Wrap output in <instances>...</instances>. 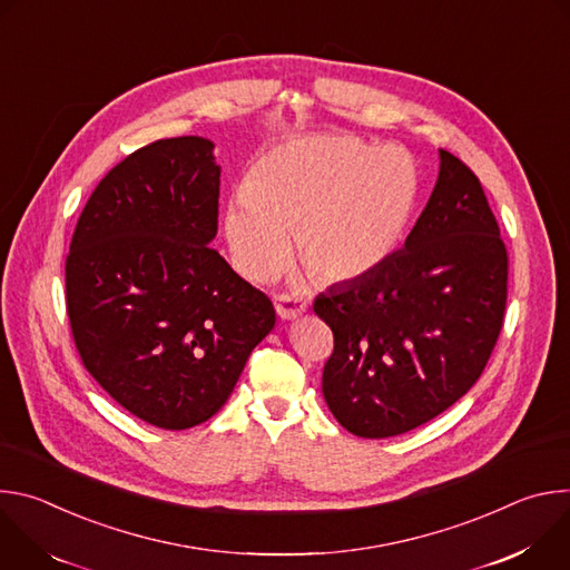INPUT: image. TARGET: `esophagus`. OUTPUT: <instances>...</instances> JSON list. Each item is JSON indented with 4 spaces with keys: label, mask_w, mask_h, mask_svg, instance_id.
<instances>
[{
    "label": "esophagus",
    "mask_w": 570,
    "mask_h": 570,
    "mask_svg": "<svg viewBox=\"0 0 570 570\" xmlns=\"http://www.w3.org/2000/svg\"><path fill=\"white\" fill-rule=\"evenodd\" d=\"M308 304L302 297L295 295H275V311L282 320H297L302 313H306Z\"/></svg>",
    "instance_id": "1"
}]
</instances>
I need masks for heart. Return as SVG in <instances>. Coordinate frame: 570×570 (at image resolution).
Instances as JSON below:
<instances>
[{
  "label": "heart",
  "instance_id": "obj_1",
  "mask_svg": "<svg viewBox=\"0 0 570 570\" xmlns=\"http://www.w3.org/2000/svg\"><path fill=\"white\" fill-rule=\"evenodd\" d=\"M413 159L394 146L374 148L347 135L306 137L253 167L225 212L236 268L264 279L291 255L315 277L347 284L367 277L396 250L417 205Z\"/></svg>",
  "mask_w": 570,
  "mask_h": 570
}]
</instances>
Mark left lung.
I'll return each instance as SVG.
<instances>
[{"label":"left lung","instance_id":"obj_1","mask_svg":"<svg viewBox=\"0 0 570 570\" xmlns=\"http://www.w3.org/2000/svg\"><path fill=\"white\" fill-rule=\"evenodd\" d=\"M505 299L499 223L473 171L440 148L435 189L403 248L313 302L334 332L322 394L338 424L381 440L444 413L490 361Z\"/></svg>","mask_w":570,"mask_h":570}]
</instances>
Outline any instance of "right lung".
<instances>
[{"label":"right lung","mask_w":570,"mask_h":570,"mask_svg":"<svg viewBox=\"0 0 570 570\" xmlns=\"http://www.w3.org/2000/svg\"><path fill=\"white\" fill-rule=\"evenodd\" d=\"M218 187L214 141L159 139L99 183L71 236L76 350L119 405L157 429L214 417L275 327L273 302L209 248Z\"/></svg>","instance_id":"obj_1"}]
</instances>
